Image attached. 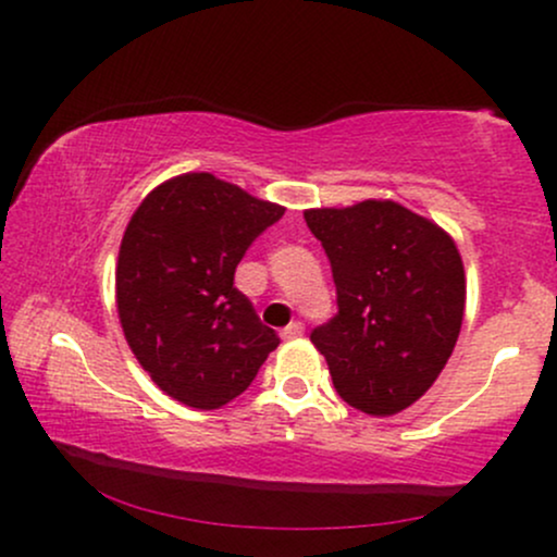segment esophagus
<instances>
[{
    "mask_svg": "<svg viewBox=\"0 0 557 557\" xmlns=\"http://www.w3.org/2000/svg\"><path fill=\"white\" fill-rule=\"evenodd\" d=\"M300 335H304V324L300 322H290L283 332H280V337H283V341H296V337H300Z\"/></svg>",
    "mask_w": 557,
    "mask_h": 557,
    "instance_id": "1",
    "label": "esophagus"
}]
</instances>
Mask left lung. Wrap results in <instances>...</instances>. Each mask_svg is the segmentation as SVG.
<instances>
[{
  "mask_svg": "<svg viewBox=\"0 0 557 557\" xmlns=\"http://www.w3.org/2000/svg\"><path fill=\"white\" fill-rule=\"evenodd\" d=\"M337 287V314L311 332L332 385L369 417H393L434 385L456 348L466 274L456 240L398 201L306 209Z\"/></svg>",
  "mask_w": 557,
  "mask_h": 557,
  "instance_id": "left-lung-1",
  "label": "left lung"
}]
</instances>
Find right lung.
Here are the masks:
<instances>
[{
    "label": "right lung",
    "instance_id": "add662e5",
    "mask_svg": "<svg viewBox=\"0 0 557 557\" xmlns=\"http://www.w3.org/2000/svg\"><path fill=\"white\" fill-rule=\"evenodd\" d=\"M283 214L212 172L170 177L133 212L114 272L117 314L133 356L170 398L222 408L280 345L233 280Z\"/></svg>",
    "mask_w": 557,
    "mask_h": 557
}]
</instances>
